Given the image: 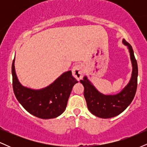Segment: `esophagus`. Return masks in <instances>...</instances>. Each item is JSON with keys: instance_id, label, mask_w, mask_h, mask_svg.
Listing matches in <instances>:
<instances>
[{"instance_id": "1", "label": "esophagus", "mask_w": 147, "mask_h": 147, "mask_svg": "<svg viewBox=\"0 0 147 147\" xmlns=\"http://www.w3.org/2000/svg\"><path fill=\"white\" fill-rule=\"evenodd\" d=\"M72 75L77 80L79 81L83 77L84 75V68L82 64L76 65L72 68Z\"/></svg>"}]
</instances>
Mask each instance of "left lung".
Segmentation results:
<instances>
[{
    "instance_id": "obj_1",
    "label": "left lung",
    "mask_w": 147,
    "mask_h": 147,
    "mask_svg": "<svg viewBox=\"0 0 147 147\" xmlns=\"http://www.w3.org/2000/svg\"><path fill=\"white\" fill-rule=\"evenodd\" d=\"M122 43L129 49L132 74L129 82L120 92L115 95H104L97 90L87 76L80 80L84 87V95L88 109L91 113L98 117L111 118L119 115L129 106L136 95L138 75L137 61L131 45L124 39L122 40Z\"/></svg>"
}]
</instances>
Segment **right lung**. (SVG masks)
<instances>
[{
	"mask_svg": "<svg viewBox=\"0 0 147 147\" xmlns=\"http://www.w3.org/2000/svg\"><path fill=\"white\" fill-rule=\"evenodd\" d=\"M15 57L11 65L13 90L18 102L35 117L41 119L57 117L64 112L72 87L77 81L71 70L65 72L54 82L41 89H32L23 86L16 75Z\"/></svg>",
	"mask_w": 147,
	"mask_h": 147,
	"instance_id": "1",
	"label": "right lung"
}]
</instances>
